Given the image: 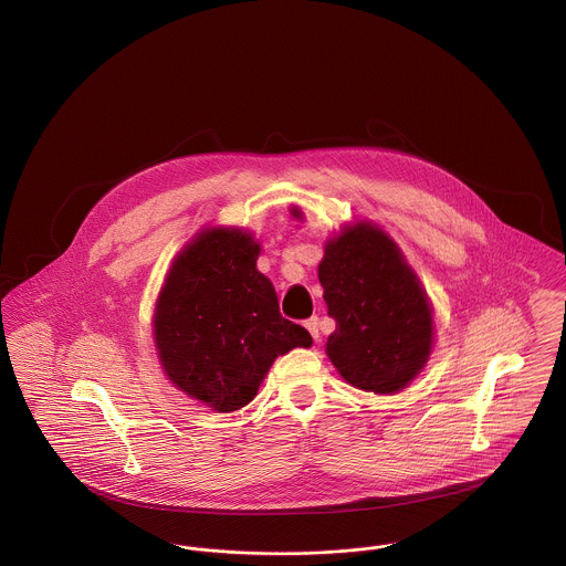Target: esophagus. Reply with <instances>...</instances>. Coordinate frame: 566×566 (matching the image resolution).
I'll list each match as a JSON object with an SVG mask.
<instances>
[{
	"mask_svg": "<svg viewBox=\"0 0 566 566\" xmlns=\"http://www.w3.org/2000/svg\"><path fill=\"white\" fill-rule=\"evenodd\" d=\"M304 325H306V329L313 334V338L316 340V338H318V318L313 316V318H308Z\"/></svg>",
	"mask_w": 566,
	"mask_h": 566,
	"instance_id": "34e87169",
	"label": "esophagus"
}]
</instances>
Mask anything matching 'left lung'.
Instances as JSON below:
<instances>
[{
    "instance_id": "left-lung-1",
    "label": "left lung",
    "mask_w": 566,
    "mask_h": 566,
    "mask_svg": "<svg viewBox=\"0 0 566 566\" xmlns=\"http://www.w3.org/2000/svg\"><path fill=\"white\" fill-rule=\"evenodd\" d=\"M318 282L336 321L325 352L343 379L377 395L406 388L430 358L434 321L397 243L374 223L349 226L325 243Z\"/></svg>"
}]
</instances>
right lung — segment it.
Masks as SVG:
<instances>
[{"label":"right lung","instance_id":"right-lung-1","mask_svg":"<svg viewBox=\"0 0 566 566\" xmlns=\"http://www.w3.org/2000/svg\"><path fill=\"white\" fill-rule=\"evenodd\" d=\"M260 245L239 228L199 232L174 260L154 314L167 377L217 412L248 406L277 356L311 347L306 327L284 318Z\"/></svg>","mask_w":566,"mask_h":566}]
</instances>
